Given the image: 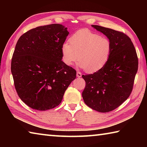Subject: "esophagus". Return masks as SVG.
I'll return each instance as SVG.
<instances>
[{"label":"esophagus","instance_id":"obj_1","mask_svg":"<svg viewBox=\"0 0 147 147\" xmlns=\"http://www.w3.org/2000/svg\"><path fill=\"white\" fill-rule=\"evenodd\" d=\"M76 76L78 77V78H80V77L82 76V74L80 72H77L76 73Z\"/></svg>","mask_w":147,"mask_h":147}]
</instances>
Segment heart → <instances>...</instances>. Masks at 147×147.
Listing matches in <instances>:
<instances>
[{
    "instance_id": "heart-1",
    "label": "heart",
    "mask_w": 147,
    "mask_h": 147,
    "mask_svg": "<svg viewBox=\"0 0 147 147\" xmlns=\"http://www.w3.org/2000/svg\"><path fill=\"white\" fill-rule=\"evenodd\" d=\"M111 50L108 38L88 30H80L69 39V42L62 45V59L67 65L71 66L78 58L80 67L93 73L105 66Z\"/></svg>"
}]
</instances>
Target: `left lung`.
<instances>
[{"instance_id": "obj_1", "label": "left lung", "mask_w": 147, "mask_h": 147, "mask_svg": "<svg viewBox=\"0 0 147 147\" xmlns=\"http://www.w3.org/2000/svg\"><path fill=\"white\" fill-rule=\"evenodd\" d=\"M110 41L112 50L107 63L100 71L82 75L86 88L84 102L98 112L116 109L132 91L138 69V59L131 39L122 32L98 25H91Z\"/></svg>"}]
</instances>
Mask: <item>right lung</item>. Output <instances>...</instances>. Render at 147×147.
<instances>
[{
  "instance_id": "obj_1",
  "label": "right lung",
  "mask_w": 147,
  "mask_h": 147,
  "mask_svg": "<svg viewBox=\"0 0 147 147\" xmlns=\"http://www.w3.org/2000/svg\"><path fill=\"white\" fill-rule=\"evenodd\" d=\"M69 32L60 24L38 26L17 41L11 71L19 98L39 111L58 106L76 71L62 61L61 46Z\"/></svg>"
}]
</instances>
